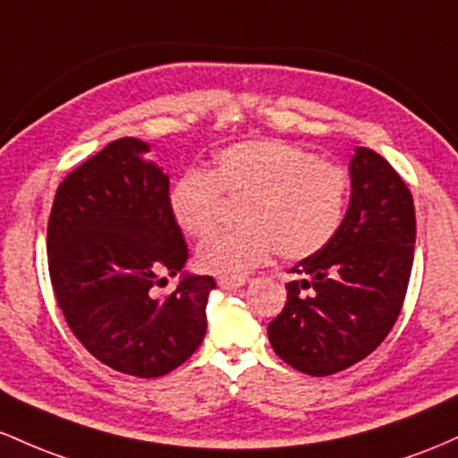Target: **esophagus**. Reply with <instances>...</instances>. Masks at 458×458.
I'll return each mask as SVG.
<instances>
[{
  "label": "esophagus",
  "mask_w": 458,
  "mask_h": 458,
  "mask_svg": "<svg viewBox=\"0 0 458 458\" xmlns=\"http://www.w3.org/2000/svg\"><path fill=\"white\" fill-rule=\"evenodd\" d=\"M244 284H246L244 279H225V276H220V279H218L220 290H227V292L238 290V287H242Z\"/></svg>",
  "instance_id": "obj_1"
}]
</instances>
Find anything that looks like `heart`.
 <instances>
[{
  "label": "heart",
  "mask_w": 458,
  "mask_h": 458,
  "mask_svg": "<svg viewBox=\"0 0 458 458\" xmlns=\"http://www.w3.org/2000/svg\"><path fill=\"white\" fill-rule=\"evenodd\" d=\"M348 174L285 140H244L214 156L208 173L186 171L168 190L173 220L190 238H208L220 223L223 199L240 201L242 227L220 231L199 246L205 272L240 279L279 253L307 259L331 242L346 208Z\"/></svg>",
  "instance_id": "obj_1"
}]
</instances>
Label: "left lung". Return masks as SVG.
Listing matches in <instances>:
<instances>
[{"instance_id":"obj_1","label":"left lung","mask_w":458,"mask_h":458,"mask_svg":"<svg viewBox=\"0 0 458 458\" xmlns=\"http://www.w3.org/2000/svg\"><path fill=\"white\" fill-rule=\"evenodd\" d=\"M351 188L337 233L290 270L287 302L268 325L275 352L311 377L342 372L381 346L413 266V197L392 164L357 147Z\"/></svg>"}]
</instances>
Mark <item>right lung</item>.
Listing matches in <instances>:
<instances>
[{
	"mask_svg": "<svg viewBox=\"0 0 458 458\" xmlns=\"http://www.w3.org/2000/svg\"><path fill=\"white\" fill-rule=\"evenodd\" d=\"M147 142L118 138L55 192L47 225L49 276L66 325L92 357L138 378L182 366L208 331L212 276L186 275L188 246L168 209V174ZM162 274H182L157 299Z\"/></svg>",
	"mask_w": 458,
	"mask_h": 458,
	"instance_id": "right-lung-1",
	"label": "right lung"
}]
</instances>
